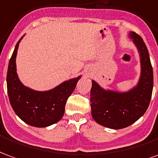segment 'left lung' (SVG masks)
<instances>
[{"label":"left lung","mask_w":158,"mask_h":158,"mask_svg":"<svg viewBox=\"0 0 158 158\" xmlns=\"http://www.w3.org/2000/svg\"><path fill=\"white\" fill-rule=\"evenodd\" d=\"M137 48L140 61V76L136 86L127 92L104 89L92 81L90 101L93 119L104 127L118 130L128 127L147 111L153 88V71L147 46L141 37L129 33Z\"/></svg>","instance_id":"obj_1"}]
</instances>
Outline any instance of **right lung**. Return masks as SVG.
Segmentation results:
<instances>
[{"instance_id": "add662e5", "label": "right lung", "mask_w": 158, "mask_h": 158, "mask_svg": "<svg viewBox=\"0 0 158 158\" xmlns=\"http://www.w3.org/2000/svg\"><path fill=\"white\" fill-rule=\"evenodd\" d=\"M23 36L16 44L8 65V97L14 112L23 121L34 127H48L61 119L68 98L81 76L65 81L48 91H36L24 86L18 78L16 65L18 46Z\"/></svg>"}]
</instances>
